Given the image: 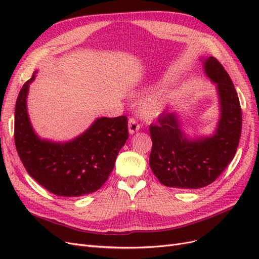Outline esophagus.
Segmentation results:
<instances>
[{"mask_svg": "<svg viewBox=\"0 0 259 259\" xmlns=\"http://www.w3.org/2000/svg\"><path fill=\"white\" fill-rule=\"evenodd\" d=\"M128 130L130 135H133V133H136L137 131L140 130V124L138 123L136 118H130L128 121Z\"/></svg>", "mask_w": 259, "mask_h": 259, "instance_id": "1", "label": "esophagus"}]
</instances>
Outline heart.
Wrapping results in <instances>:
<instances>
[{"label": "heart", "mask_w": 259, "mask_h": 259, "mask_svg": "<svg viewBox=\"0 0 259 259\" xmlns=\"http://www.w3.org/2000/svg\"><path fill=\"white\" fill-rule=\"evenodd\" d=\"M170 96L169 95H162L153 98L151 101H148L147 104L144 107L143 114L148 118L157 117L158 115L161 114L163 108L165 106V103L168 102Z\"/></svg>", "instance_id": "obj_1"}]
</instances>
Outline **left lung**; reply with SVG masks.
Masks as SVG:
<instances>
[{
    "mask_svg": "<svg viewBox=\"0 0 259 259\" xmlns=\"http://www.w3.org/2000/svg\"><path fill=\"white\" fill-rule=\"evenodd\" d=\"M206 76L218 88L221 117L211 137L187 139L178 115L162 113L149 126L153 142L149 165L161 184L197 189L210 185L236 155L241 137L242 112L229 74L214 57L203 61Z\"/></svg>",
    "mask_w": 259,
    "mask_h": 259,
    "instance_id": "left-lung-1",
    "label": "left lung"
}]
</instances>
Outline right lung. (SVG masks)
Listing matches in <instances>:
<instances>
[{
	"label": "right lung",
	"instance_id": "add662e5",
	"mask_svg": "<svg viewBox=\"0 0 259 259\" xmlns=\"http://www.w3.org/2000/svg\"><path fill=\"white\" fill-rule=\"evenodd\" d=\"M36 73V72H35ZM23 84L15 107V145L27 172L39 185L61 197L95 193L107 181L116 158L128 140V119L98 118L89 129L65 143L41 140L27 111L29 86Z\"/></svg>",
	"mask_w": 259,
	"mask_h": 259
}]
</instances>
